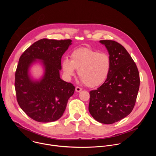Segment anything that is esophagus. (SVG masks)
Wrapping results in <instances>:
<instances>
[{
    "mask_svg": "<svg viewBox=\"0 0 156 156\" xmlns=\"http://www.w3.org/2000/svg\"><path fill=\"white\" fill-rule=\"evenodd\" d=\"M75 91H76V92L79 93V92H80L81 91H82V89H81V87H78V86H76V87H75Z\"/></svg>",
    "mask_w": 156,
    "mask_h": 156,
    "instance_id": "esophagus-1",
    "label": "esophagus"
}]
</instances>
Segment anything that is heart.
I'll use <instances>...</instances> for the list:
<instances>
[{
  "mask_svg": "<svg viewBox=\"0 0 156 156\" xmlns=\"http://www.w3.org/2000/svg\"><path fill=\"white\" fill-rule=\"evenodd\" d=\"M111 67L109 55L89 48H80L74 51L71 59L64 58L62 69L66 80H70L76 70L85 84L90 87L98 86L107 79Z\"/></svg>",
  "mask_w": 156,
  "mask_h": 156,
  "instance_id": "obj_1",
  "label": "heart"
}]
</instances>
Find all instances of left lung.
<instances>
[{"label": "left lung", "instance_id": "obj_1", "mask_svg": "<svg viewBox=\"0 0 156 156\" xmlns=\"http://www.w3.org/2000/svg\"><path fill=\"white\" fill-rule=\"evenodd\" d=\"M99 42L108 51L111 67L104 83L90 92L89 111L96 121L112 124L131 112L139 91L140 75L136 63L121 44L111 40Z\"/></svg>", "mask_w": 156, "mask_h": 156}]
</instances>
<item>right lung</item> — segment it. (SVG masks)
I'll return each mask as SVG.
<instances>
[{"instance_id": "right-lung-1", "label": "right lung", "mask_w": 156, "mask_h": 156, "mask_svg": "<svg viewBox=\"0 0 156 156\" xmlns=\"http://www.w3.org/2000/svg\"><path fill=\"white\" fill-rule=\"evenodd\" d=\"M72 41L42 39L28 48L19 59L15 73L18 103L30 118L42 123L58 120L63 114L75 86L60 78L61 59ZM39 63L43 74L39 79L30 72L33 65Z\"/></svg>"}]
</instances>
